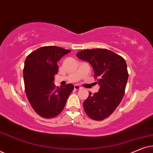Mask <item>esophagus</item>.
Wrapping results in <instances>:
<instances>
[{
  "mask_svg": "<svg viewBox=\"0 0 153 153\" xmlns=\"http://www.w3.org/2000/svg\"><path fill=\"white\" fill-rule=\"evenodd\" d=\"M81 87L79 86V85H74V90H76V91H79V90H81Z\"/></svg>",
  "mask_w": 153,
  "mask_h": 153,
  "instance_id": "34e87169",
  "label": "esophagus"
}]
</instances>
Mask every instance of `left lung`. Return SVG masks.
<instances>
[{"label":"left lung","mask_w":153,"mask_h":153,"mask_svg":"<svg viewBox=\"0 0 153 153\" xmlns=\"http://www.w3.org/2000/svg\"><path fill=\"white\" fill-rule=\"evenodd\" d=\"M79 59L93 67L95 82L100 85L97 93H89L83 102L85 112L95 120L110 116L120 103L128 79L127 64L122 56L105 49H85L78 52Z\"/></svg>","instance_id":"obj_1"}]
</instances>
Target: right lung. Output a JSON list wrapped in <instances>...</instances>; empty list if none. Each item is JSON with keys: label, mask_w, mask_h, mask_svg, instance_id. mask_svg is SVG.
Instances as JSON below:
<instances>
[{"label": "right lung", "mask_w": 153, "mask_h": 153, "mask_svg": "<svg viewBox=\"0 0 153 153\" xmlns=\"http://www.w3.org/2000/svg\"><path fill=\"white\" fill-rule=\"evenodd\" d=\"M70 51L56 46L42 47L30 53L25 60L27 98L35 111L43 118H52L60 114L74 90L72 83L59 88L53 83L54 75L58 72L57 62Z\"/></svg>", "instance_id": "obj_1"}]
</instances>
